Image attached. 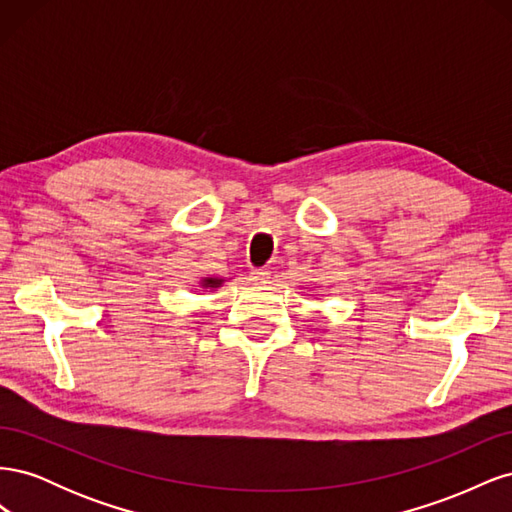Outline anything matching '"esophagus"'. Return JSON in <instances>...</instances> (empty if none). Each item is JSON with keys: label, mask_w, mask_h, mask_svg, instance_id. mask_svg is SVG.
<instances>
[{"label": "esophagus", "mask_w": 512, "mask_h": 512, "mask_svg": "<svg viewBox=\"0 0 512 512\" xmlns=\"http://www.w3.org/2000/svg\"><path fill=\"white\" fill-rule=\"evenodd\" d=\"M269 275H271V271H267V269H254L252 271V280L256 284H265L269 280Z\"/></svg>", "instance_id": "1"}]
</instances>
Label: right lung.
Returning a JSON list of instances; mask_svg holds the SVG:
<instances>
[{
    "mask_svg": "<svg viewBox=\"0 0 512 512\" xmlns=\"http://www.w3.org/2000/svg\"><path fill=\"white\" fill-rule=\"evenodd\" d=\"M224 284V280L222 277H203V280H200V286L203 288H220Z\"/></svg>",
    "mask_w": 512,
    "mask_h": 512,
    "instance_id": "1",
    "label": "right lung"
}]
</instances>
